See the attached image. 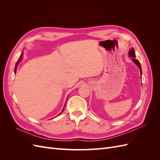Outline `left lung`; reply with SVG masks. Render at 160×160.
<instances>
[{
	"label": "left lung",
	"instance_id": "obj_1",
	"mask_svg": "<svg viewBox=\"0 0 160 160\" xmlns=\"http://www.w3.org/2000/svg\"><path fill=\"white\" fill-rule=\"evenodd\" d=\"M129 57H132V61L134 62V63L136 65L139 69V71H140V74H141V77H142V67H141V65H140V62L139 61L135 59V51H134V49L133 48H132V49H131L129 51Z\"/></svg>",
	"mask_w": 160,
	"mask_h": 160
}]
</instances>
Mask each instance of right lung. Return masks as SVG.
Masks as SVG:
<instances>
[{
  "label": "right lung",
  "mask_w": 160,
  "mask_h": 160,
  "mask_svg": "<svg viewBox=\"0 0 160 160\" xmlns=\"http://www.w3.org/2000/svg\"><path fill=\"white\" fill-rule=\"evenodd\" d=\"M22 55H23V53L22 52V54L21 55V56H20V57H19V59H18V61L17 62V63H16V65H15V68H14V73H15V72H16V71H17V66H18V63H19V62H21V61L22 60ZM64 108H65V106H64V108H63V109H62V111H61V112L60 113V114L62 112V111H64ZM60 114H59V115H60Z\"/></svg>",
  "instance_id": "add662e5"
}]
</instances>
